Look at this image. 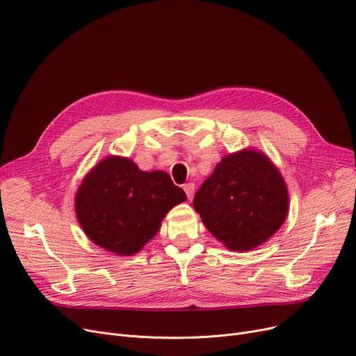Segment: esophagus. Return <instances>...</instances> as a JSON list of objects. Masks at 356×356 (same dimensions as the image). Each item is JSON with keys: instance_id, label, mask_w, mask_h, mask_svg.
<instances>
[{"instance_id": "1", "label": "esophagus", "mask_w": 356, "mask_h": 356, "mask_svg": "<svg viewBox=\"0 0 356 356\" xmlns=\"http://www.w3.org/2000/svg\"><path fill=\"white\" fill-rule=\"evenodd\" d=\"M183 189H184V192H186V195H188L189 199L193 197V195H195V184L193 183H186L183 186Z\"/></svg>"}]
</instances>
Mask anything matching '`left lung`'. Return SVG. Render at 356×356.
<instances>
[{"label":"left lung","mask_w":356,"mask_h":356,"mask_svg":"<svg viewBox=\"0 0 356 356\" xmlns=\"http://www.w3.org/2000/svg\"><path fill=\"white\" fill-rule=\"evenodd\" d=\"M193 208L228 250L251 251L282 228L289 192L271 160L258 149L245 148L216 164L196 192Z\"/></svg>","instance_id":"left-lung-1"}]
</instances>
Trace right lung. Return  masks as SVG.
Returning a JSON list of instances; mask_svg holds the SVG:
<instances>
[{
	"mask_svg": "<svg viewBox=\"0 0 356 356\" xmlns=\"http://www.w3.org/2000/svg\"><path fill=\"white\" fill-rule=\"evenodd\" d=\"M186 193L165 172H143L127 157L108 156L85 176L74 197L86 236L117 255H134Z\"/></svg>",
	"mask_w": 356,
	"mask_h": 356,
	"instance_id": "right-lung-1",
	"label": "right lung"
}]
</instances>
